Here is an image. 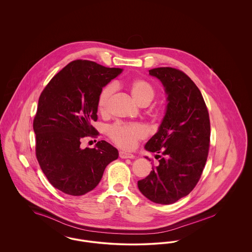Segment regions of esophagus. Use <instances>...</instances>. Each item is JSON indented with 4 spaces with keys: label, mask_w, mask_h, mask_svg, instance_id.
I'll list each match as a JSON object with an SVG mask.
<instances>
[{
    "label": "esophagus",
    "mask_w": 252,
    "mask_h": 252,
    "mask_svg": "<svg viewBox=\"0 0 252 252\" xmlns=\"http://www.w3.org/2000/svg\"><path fill=\"white\" fill-rule=\"evenodd\" d=\"M119 157H120L121 158H135L134 155H132L130 153H126L125 151H120L119 152Z\"/></svg>",
    "instance_id": "obj_1"
}]
</instances>
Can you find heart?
I'll return each instance as SVG.
<instances>
[{
  "label": "heart",
  "instance_id": "b5f03b06",
  "mask_svg": "<svg viewBox=\"0 0 252 252\" xmlns=\"http://www.w3.org/2000/svg\"><path fill=\"white\" fill-rule=\"evenodd\" d=\"M127 89L132 97L140 106H147L155 97L156 91L154 87L144 79H133L127 82ZM116 91V86L108 84L104 87L98 96L97 108L100 113L105 114L108 110L109 103ZM108 137L110 140L124 149H133L140 140L147 136V130L142 125H130L125 123H115L108 129Z\"/></svg>",
  "mask_w": 252,
  "mask_h": 252
}]
</instances>
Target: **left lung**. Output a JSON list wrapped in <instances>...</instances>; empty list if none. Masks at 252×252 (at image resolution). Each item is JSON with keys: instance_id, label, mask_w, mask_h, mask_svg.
Masks as SVG:
<instances>
[{"instance_id": "left-lung-1", "label": "left lung", "mask_w": 252, "mask_h": 252, "mask_svg": "<svg viewBox=\"0 0 252 252\" xmlns=\"http://www.w3.org/2000/svg\"><path fill=\"white\" fill-rule=\"evenodd\" d=\"M149 74L161 81L168 104L158 130L144 146L158 154V164L138 181V187L149 200L168 205L188 195L200 179L211 125L203 96L186 73L160 67L149 70Z\"/></svg>"}]
</instances>
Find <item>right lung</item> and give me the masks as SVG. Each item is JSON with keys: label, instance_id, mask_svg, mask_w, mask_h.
<instances>
[{"label": "right lung", "instance_id": "right-lung-1", "mask_svg": "<svg viewBox=\"0 0 252 252\" xmlns=\"http://www.w3.org/2000/svg\"><path fill=\"white\" fill-rule=\"evenodd\" d=\"M90 60L70 62L58 72L38 99L33 128L36 156L49 182L70 195L94 190L118 150L106 141L82 149L85 137L95 138L97 100L102 89L122 72Z\"/></svg>", "mask_w": 252, "mask_h": 252}]
</instances>
